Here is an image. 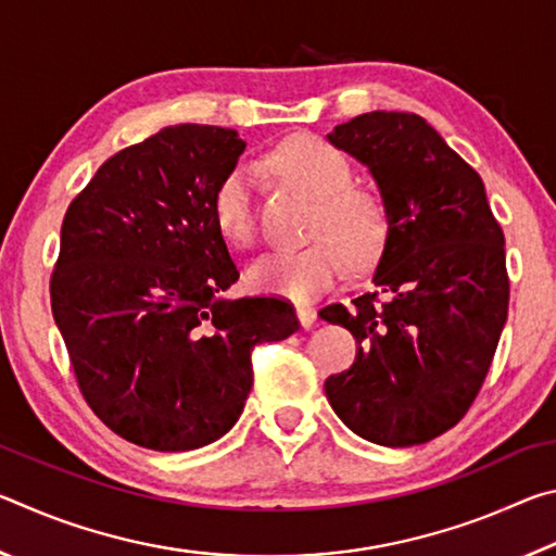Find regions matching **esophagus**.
I'll return each instance as SVG.
<instances>
[{
  "instance_id": "esophagus-1",
  "label": "esophagus",
  "mask_w": 556,
  "mask_h": 556,
  "mask_svg": "<svg viewBox=\"0 0 556 556\" xmlns=\"http://www.w3.org/2000/svg\"><path fill=\"white\" fill-rule=\"evenodd\" d=\"M296 316H299V324H301V328H306V331L316 324V312H314L312 306H306V304L296 306Z\"/></svg>"
}]
</instances>
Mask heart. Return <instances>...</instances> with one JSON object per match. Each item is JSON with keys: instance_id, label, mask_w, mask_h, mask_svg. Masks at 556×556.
I'll return each mask as SVG.
<instances>
[{"instance_id": "heart-1", "label": "heart", "mask_w": 556, "mask_h": 556, "mask_svg": "<svg viewBox=\"0 0 556 556\" xmlns=\"http://www.w3.org/2000/svg\"><path fill=\"white\" fill-rule=\"evenodd\" d=\"M267 164L314 201L308 235L296 250H277L252 262L248 281L265 294L308 301L341 277L345 257L368 267L382 255L390 238V211L380 193L353 186V166L341 149L312 135L289 137L267 154ZM213 218L225 240L248 248L255 240L252 181L244 168H232L213 193Z\"/></svg>"}]
</instances>
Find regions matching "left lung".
Wrapping results in <instances>:
<instances>
[{"label":"left lung","instance_id":"8db88e82","mask_svg":"<svg viewBox=\"0 0 556 556\" xmlns=\"http://www.w3.org/2000/svg\"><path fill=\"white\" fill-rule=\"evenodd\" d=\"M368 166L390 211L375 291L318 312L357 343L324 390L357 437L427 444L473 404L507 321L505 238L485 186L414 112H365L326 135Z\"/></svg>","mask_w":556,"mask_h":556}]
</instances>
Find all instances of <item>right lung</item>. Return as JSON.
Wrapping results in <instances>:
<instances>
[{
	"label": "right lung",
	"mask_w": 556,
	"mask_h": 556,
	"mask_svg": "<svg viewBox=\"0 0 556 556\" xmlns=\"http://www.w3.org/2000/svg\"><path fill=\"white\" fill-rule=\"evenodd\" d=\"M244 152L235 129L174 125L110 156L61 225L51 308L83 397L131 444L191 451L228 434L252 348L299 331L275 296H223L240 271L213 193Z\"/></svg>",
	"instance_id": "add662e5"
}]
</instances>
